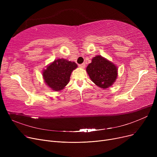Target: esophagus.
Segmentation results:
<instances>
[{"mask_svg":"<svg viewBox=\"0 0 157 157\" xmlns=\"http://www.w3.org/2000/svg\"><path fill=\"white\" fill-rule=\"evenodd\" d=\"M79 67H81V68H85V63H81V64H79Z\"/></svg>","mask_w":157,"mask_h":157,"instance_id":"34e87169","label":"esophagus"}]
</instances>
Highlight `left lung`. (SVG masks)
<instances>
[{"label": "left lung", "mask_w": 157, "mask_h": 157, "mask_svg": "<svg viewBox=\"0 0 157 157\" xmlns=\"http://www.w3.org/2000/svg\"><path fill=\"white\" fill-rule=\"evenodd\" d=\"M86 70L94 83L103 89L112 86L118 76L117 66L101 55L94 57Z\"/></svg>", "instance_id": "8db88e82"}]
</instances>
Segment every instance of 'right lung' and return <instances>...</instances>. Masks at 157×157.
Segmentation results:
<instances>
[{"mask_svg":"<svg viewBox=\"0 0 157 157\" xmlns=\"http://www.w3.org/2000/svg\"><path fill=\"white\" fill-rule=\"evenodd\" d=\"M77 67L74 62L63 59L55 60L43 72L44 82L53 90L60 91L69 83L71 73Z\"/></svg>","mask_w":157,"mask_h":157,"instance_id":"add662e5","label":"right lung"}]
</instances>
